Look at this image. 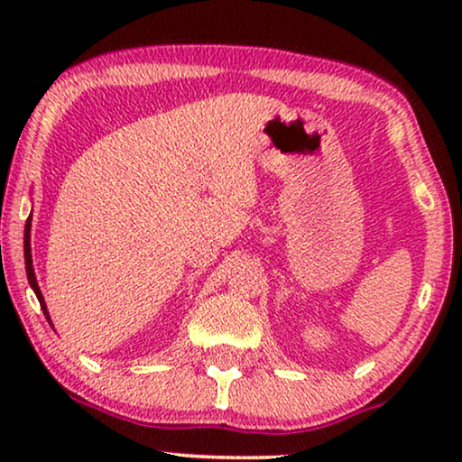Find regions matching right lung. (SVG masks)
Here are the masks:
<instances>
[{
  "label": "right lung",
  "instance_id": "add662e5",
  "mask_svg": "<svg viewBox=\"0 0 462 462\" xmlns=\"http://www.w3.org/2000/svg\"><path fill=\"white\" fill-rule=\"evenodd\" d=\"M29 231H31V223L27 220V225H24V264H27V277H29L31 288H33V292L37 294V300H40L43 313L48 315V311H46V302H43V296H42L40 286H37V280H35L33 261H31V236H29Z\"/></svg>",
  "mask_w": 462,
  "mask_h": 462
}]
</instances>
